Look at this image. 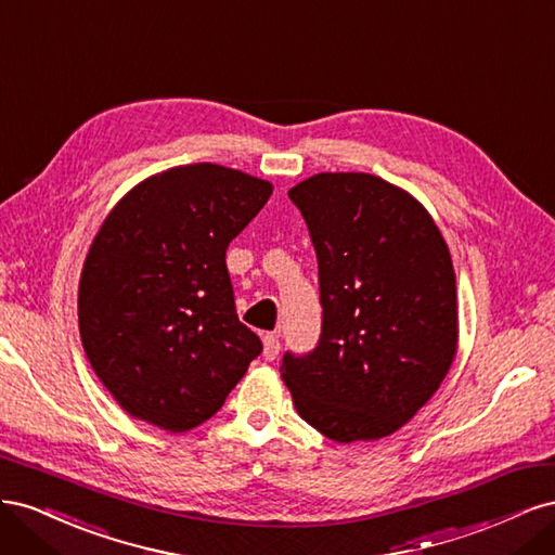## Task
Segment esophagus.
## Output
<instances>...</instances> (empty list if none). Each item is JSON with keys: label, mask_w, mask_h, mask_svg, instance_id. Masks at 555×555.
I'll list each match as a JSON object with an SVG mask.
<instances>
[{"label": "esophagus", "mask_w": 555, "mask_h": 555, "mask_svg": "<svg viewBox=\"0 0 555 555\" xmlns=\"http://www.w3.org/2000/svg\"><path fill=\"white\" fill-rule=\"evenodd\" d=\"M280 354V340L275 333H266L263 335V359L266 361H275Z\"/></svg>", "instance_id": "esophagus-1"}]
</instances>
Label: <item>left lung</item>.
<instances>
[{"instance_id": "obj_1", "label": "left lung", "mask_w": 555, "mask_h": 555, "mask_svg": "<svg viewBox=\"0 0 555 555\" xmlns=\"http://www.w3.org/2000/svg\"><path fill=\"white\" fill-rule=\"evenodd\" d=\"M317 255L322 333L284 351L282 379L333 442L379 440L438 391L456 354V275L426 208L371 173H319L289 192Z\"/></svg>"}]
</instances>
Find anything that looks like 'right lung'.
Returning a JSON list of instances; mask_svg holds the SVG:
<instances>
[{
    "label": "right lung",
    "instance_id": "1",
    "mask_svg": "<svg viewBox=\"0 0 555 555\" xmlns=\"http://www.w3.org/2000/svg\"><path fill=\"white\" fill-rule=\"evenodd\" d=\"M271 194L243 171L178 166L137 184L99 229L80 275V340L131 416L196 428L261 354L236 314L227 247Z\"/></svg>",
    "mask_w": 555,
    "mask_h": 555
}]
</instances>
